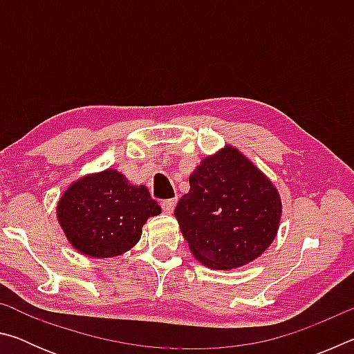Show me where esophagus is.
Returning <instances> with one entry per match:
<instances>
[{"label":"esophagus","instance_id":"obj_1","mask_svg":"<svg viewBox=\"0 0 354 354\" xmlns=\"http://www.w3.org/2000/svg\"><path fill=\"white\" fill-rule=\"evenodd\" d=\"M176 198H170V200H164L162 201V209H164V212H167V214H171L173 212V209H175V206H176Z\"/></svg>","mask_w":354,"mask_h":354}]
</instances>
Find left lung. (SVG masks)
Segmentation results:
<instances>
[{"label": "left lung", "mask_w": 354, "mask_h": 354, "mask_svg": "<svg viewBox=\"0 0 354 354\" xmlns=\"http://www.w3.org/2000/svg\"><path fill=\"white\" fill-rule=\"evenodd\" d=\"M189 183L175 217L201 263L231 270L270 247L281 220L279 194L242 153L226 147L207 156Z\"/></svg>", "instance_id": "obj_1"}]
</instances>
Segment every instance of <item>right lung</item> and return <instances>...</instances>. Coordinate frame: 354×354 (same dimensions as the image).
Returning <instances> with one entry per match:
<instances>
[{"mask_svg":"<svg viewBox=\"0 0 354 354\" xmlns=\"http://www.w3.org/2000/svg\"><path fill=\"white\" fill-rule=\"evenodd\" d=\"M160 214L145 185H133L117 170L77 179L57 205V218L80 253L113 257L133 248L148 217Z\"/></svg>","mask_w":354,"mask_h":354,"instance_id":"add662e5","label":"right lung"}]
</instances>
